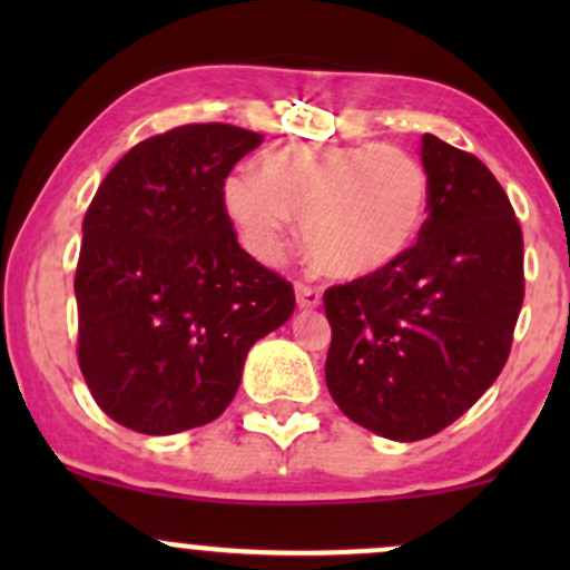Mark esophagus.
I'll return each instance as SVG.
<instances>
[{
	"label": "esophagus",
	"mask_w": 570,
	"mask_h": 570,
	"mask_svg": "<svg viewBox=\"0 0 570 570\" xmlns=\"http://www.w3.org/2000/svg\"><path fill=\"white\" fill-rule=\"evenodd\" d=\"M294 292H297V305L303 307V311H313V307L322 305V289H318V286L297 281V284H294Z\"/></svg>",
	"instance_id": "esophagus-1"
}]
</instances>
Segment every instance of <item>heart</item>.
<instances>
[{"label": "heart", "instance_id": "1", "mask_svg": "<svg viewBox=\"0 0 570 570\" xmlns=\"http://www.w3.org/2000/svg\"><path fill=\"white\" fill-rule=\"evenodd\" d=\"M429 174L389 144H289L265 155L263 176L225 181V206L257 259H276L303 219L313 263L340 278L391 267L429 214Z\"/></svg>", "mask_w": 570, "mask_h": 570}]
</instances>
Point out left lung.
<instances>
[{"mask_svg": "<svg viewBox=\"0 0 570 570\" xmlns=\"http://www.w3.org/2000/svg\"><path fill=\"white\" fill-rule=\"evenodd\" d=\"M429 217L404 257L330 286L326 389L358 426L417 442L493 385L525 297L522 230L476 155L423 134Z\"/></svg>", "mask_w": 570, "mask_h": 570, "instance_id": "left-lung-1", "label": "left lung"}]
</instances>
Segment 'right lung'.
Returning a JSON list of instances; mask_svg holds the SVG:
<instances>
[{
    "instance_id": "right-lung-1",
    "label": "right lung",
    "mask_w": 570,
    "mask_h": 570,
    "mask_svg": "<svg viewBox=\"0 0 570 570\" xmlns=\"http://www.w3.org/2000/svg\"><path fill=\"white\" fill-rule=\"evenodd\" d=\"M265 136L189 122L128 149L82 219L77 362L96 404L139 434H179L233 402L246 353L294 286L246 254L225 179Z\"/></svg>"
}]
</instances>
